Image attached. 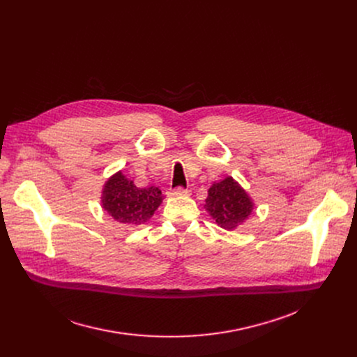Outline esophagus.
Listing matches in <instances>:
<instances>
[{
  "mask_svg": "<svg viewBox=\"0 0 357 357\" xmlns=\"http://www.w3.org/2000/svg\"><path fill=\"white\" fill-rule=\"evenodd\" d=\"M190 193L189 189H185V188H174V189H169L168 195L169 196H188Z\"/></svg>",
  "mask_w": 357,
  "mask_h": 357,
  "instance_id": "obj_1",
  "label": "esophagus"
}]
</instances>
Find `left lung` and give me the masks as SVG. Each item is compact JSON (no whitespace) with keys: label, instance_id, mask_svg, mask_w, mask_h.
<instances>
[{"label":"left lung","instance_id":"1","mask_svg":"<svg viewBox=\"0 0 357 357\" xmlns=\"http://www.w3.org/2000/svg\"><path fill=\"white\" fill-rule=\"evenodd\" d=\"M205 208L220 227L231 231L248 219L254 203L238 182L227 176L211 186Z\"/></svg>","mask_w":357,"mask_h":357}]
</instances>
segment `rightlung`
I'll return each mask as SVG.
<instances>
[{"label": "right lung", "mask_w": 357, "mask_h": 357, "mask_svg": "<svg viewBox=\"0 0 357 357\" xmlns=\"http://www.w3.org/2000/svg\"><path fill=\"white\" fill-rule=\"evenodd\" d=\"M158 188H137L121 171L114 174L101 192V206L119 223L138 226L149 220L162 203Z\"/></svg>", "instance_id": "add662e5"}]
</instances>
